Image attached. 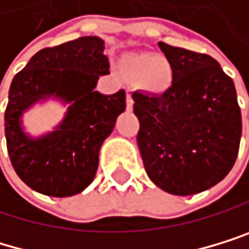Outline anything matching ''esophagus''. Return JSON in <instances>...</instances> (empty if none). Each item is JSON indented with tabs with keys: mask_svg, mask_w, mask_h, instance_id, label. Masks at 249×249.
<instances>
[{
	"mask_svg": "<svg viewBox=\"0 0 249 249\" xmlns=\"http://www.w3.org/2000/svg\"><path fill=\"white\" fill-rule=\"evenodd\" d=\"M131 108H133V96L130 91H127V110H131Z\"/></svg>",
	"mask_w": 249,
	"mask_h": 249,
	"instance_id": "1",
	"label": "esophagus"
}]
</instances>
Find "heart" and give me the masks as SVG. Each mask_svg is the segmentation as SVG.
I'll return each instance as SVG.
<instances>
[{
	"instance_id": "1",
	"label": "heart",
	"mask_w": 249,
	"mask_h": 249,
	"mask_svg": "<svg viewBox=\"0 0 249 249\" xmlns=\"http://www.w3.org/2000/svg\"><path fill=\"white\" fill-rule=\"evenodd\" d=\"M128 73L141 78L142 86L148 90H163L171 82V67L167 61L155 58L150 53H131L125 58Z\"/></svg>"
}]
</instances>
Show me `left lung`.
Masks as SVG:
<instances>
[{"mask_svg":"<svg viewBox=\"0 0 249 249\" xmlns=\"http://www.w3.org/2000/svg\"><path fill=\"white\" fill-rule=\"evenodd\" d=\"M158 46L173 82L162 94L133 93L138 147L155 185L176 196L197 195L219 183L236 162L242 136L236 87L208 54Z\"/></svg>","mask_w":249,"mask_h":249,"instance_id":"obj_1","label":"left lung"}]
</instances>
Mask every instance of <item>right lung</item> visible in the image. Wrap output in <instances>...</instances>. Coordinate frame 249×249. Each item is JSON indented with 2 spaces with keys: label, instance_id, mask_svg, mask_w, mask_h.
Masks as SVG:
<instances>
[{
  "label": "right lung",
  "instance_id": "right-lung-1",
  "mask_svg": "<svg viewBox=\"0 0 249 249\" xmlns=\"http://www.w3.org/2000/svg\"><path fill=\"white\" fill-rule=\"evenodd\" d=\"M106 41L82 36L33 54L10 84L4 130L10 162L19 179L46 196L69 197L96 176L99 150L125 111V91H94L110 73ZM58 100L68 111L52 132L33 137L23 114L36 103Z\"/></svg>",
  "mask_w": 249,
  "mask_h": 249
}]
</instances>
